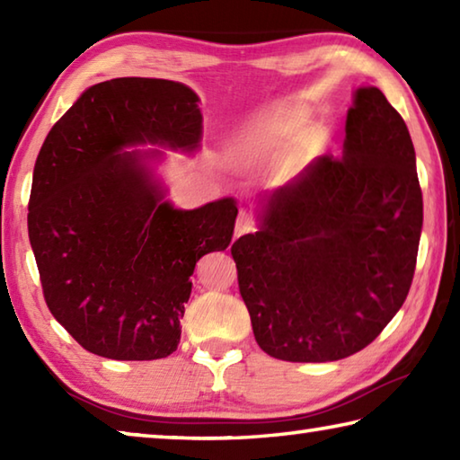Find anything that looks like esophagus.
Here are the masks:
<instances>
[{"label":"esophagus","instance_id":"esophagus-1","mask_svg":"<svg viewBox=\"0 0 460 460\" xmlns=\"http://www.w3.org/2000/svg\"><path fill=\"white\" fill-rule=\"evenodd\" d=\"M253 231H255L253 221L249 219V217H247L245 213H239L237 225H235V239L241 237V235H245V233H253Z\"/></svg>","mask_w":460,"mask_h":460}]
</instances>
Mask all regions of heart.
<instances>
[{
    "instance_id": "heart-1",
    "label": "heart",
    "mask_w": 460,
    "mask_h": 460,
    "mask_svg": "<svg viewBox=\"0 0 460 460\" xmlns=\"http://www.w3.org/2000/svg\"><path fill=\"white\" fill-rule=\"evenodd\" d=\"M313 137V119L305 107L278 103L247 123L235 139L233 152L243 164H263L305 150Z\"/></svg>"
}]
</instances>
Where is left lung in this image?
Here are the masks:
<instances>
[{
  "instance_id": "1",
  "label": "left lung",
  "mask_w": 460,
  "mask_h": 460,
  "mask_svg": "<svg viewBox=\"0 0 460 460\" xmlns=\"http://www.w3.org/2000/svg\"><path fill=\"white\" fill-rule=\"evenodd\" d=\"M420 231L406 121L377 87L357 89L342 158H318L271 192L260 231L231 247L261 351L324 363L367 347L406 300Z\"/></svg>"
}]
</instances>
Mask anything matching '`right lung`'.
Wrapping results in <instances>:
<instances>
[{
    "instance_id": "obj_1",
    "label": "right lung",
    "mask_w": 460,
    "mask_h": 460,
    "mask_svg": "<svg viewBox=\"0 0 460 460\" xmlns=\"http://www.w3.org/2000/svg\"><path fill=\"white\" fill-rule=\"evenodd\" d=\"M200 134L199 97L186 84L123 76L89 87L46 136L28 235L46 305L89 353H174L194 266L231 243L235 200L174 208L144 164L150 154L121 152L146 142L192 152Z\"/></svg>"
}]
</instances>
